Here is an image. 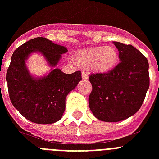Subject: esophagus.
<instances>
[{
	"mask_svg": "<svg viewBox=\"0 0 159 159\" xmlns=\"http://www.w3.org/2000/svg\"><path fill=\"white\" fill-rule=\"evenodd\" d=\"M82 79H83V80L88 79V75H87V72H82Z\"/></svg>",
	"mask_w": 159,
	"mask_h": 159,
	"instance_id": "1",
	"label": "esophagus"
}]
</instances>
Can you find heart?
<instances>
[{
	"instance_id": "obj_1",
	"label": "heart",
	"mask_w": 159,
	"mask_h": 159,
	"mask_svg": "<svg viewBox=\"0 0 159 159\" xmlns=\"http://www.w3.org/2000/svg\"><path fill=\"white\" fill-rule=\"evenodd\" d=\"M119 60V52L114 46H99L80 51L77 54V62L80 66L92 67L98 72H108L116 67Z\"/></svg>"
}]
</instances>
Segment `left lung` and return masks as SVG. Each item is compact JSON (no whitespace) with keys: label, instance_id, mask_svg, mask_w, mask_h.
<instances>
[{"label":"left lung","instance_id":"left-lung-1","mask_svg":"<svg viewBox=\"0 0 159 159\" xmlns=\"http://www.w3.org/2000/svg\"><path fill=\"white\" fill-rule=\"evenodd\" d=\"M114 44L118 48L120 63L110 72L89 77L92 86L89 107L96 118L106 122H118L134 115L149 87L145 56L130 44Z\"/></svg>","mask_w":159,"mask_h":159}]
</instances>
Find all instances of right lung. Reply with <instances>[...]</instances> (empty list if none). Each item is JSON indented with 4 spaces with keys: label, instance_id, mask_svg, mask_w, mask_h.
I'll return each instance as SVG.
<instances>
[{
    "label": "right lung",
    "instance_id": "right-lung-1",
    "mask_svg": "<svg viewBox=\"0 0 159 159\" xmlns=\"http://www.w3.org/2000/svg\"><path fill=\"white\" fill-rule=\"evenodd\" d=\"M43 55L51 72L42 78L31 76L25 61L32 52ZM67 52L64 46L53 43L43 37L32 39L15 50L7 72L10 99L14 107L31 122L41 125L53 124L62 118L67 94L82 80V72L66 74L54 68L62 53Z\"/></svg>",
    "mask_w": 159,
    "mask_h": 159
}]
</instances>
